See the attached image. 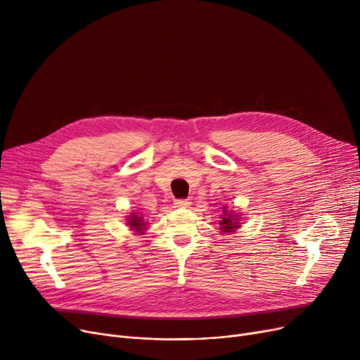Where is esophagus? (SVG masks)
Wrapping results in <instances>:
<instances>
[{
  "mask_svg": "<svg viewBox=\"0 0 360 360\" xmlns=\"http://www.w3.org/2000/svg\"><path fill=\"white\" fill-rule=\"evenodd\" d=\"M174 204H175V207H181V209H184V207H188V205H190V200H186V198H179V200H175V201H174Z\"/></svg>",
  "mask_w": 360,
  "mask_h": 360,
  "instance_id": "obj_1",
  "label": "esophagus"
}]
</instances>
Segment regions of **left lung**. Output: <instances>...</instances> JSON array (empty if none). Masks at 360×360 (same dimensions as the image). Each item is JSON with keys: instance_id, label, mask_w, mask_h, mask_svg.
<instances>
[{"instance_id": "8db88e82", "label": "left lung", "mask_w": 360, "mask_h": 360, "mask_svg": "<svg viewBox=\"0 0 360 360\" xmlns=\"http://www.w3.org/2000/svg\"><path fill=\"white\" fill-rule=\"evenodd\" d=\"M223 209H224V207H223ZM235 217L236 216H233L232 213L224 212V214H223V217H221V220H220V226H221L220 229H221L223 232H233L235 229L239 228L238 217L235 219Z\"/></svg>"}]
</instances>
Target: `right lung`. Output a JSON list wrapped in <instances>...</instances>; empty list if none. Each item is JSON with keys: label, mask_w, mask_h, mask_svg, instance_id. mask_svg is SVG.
<instances>
[{"label": "right lung", "mask_w": 360, "mask_h": 360, "mask_svg": "<svg viewBox=\"0 0 360 360\" xmlns=\"http://www.w3.org/2000/svg\"><path fill=\"white\" fill-rule=\"evenodd\" d=\"M128 224L131 226V229H134L136 232H143L144 231V228H146V223H144V220H143V217H140L139 214H136V213H132V216L128 219Z\"/></svg>", "instance_id": "right-lung-1"}]
</instances>
